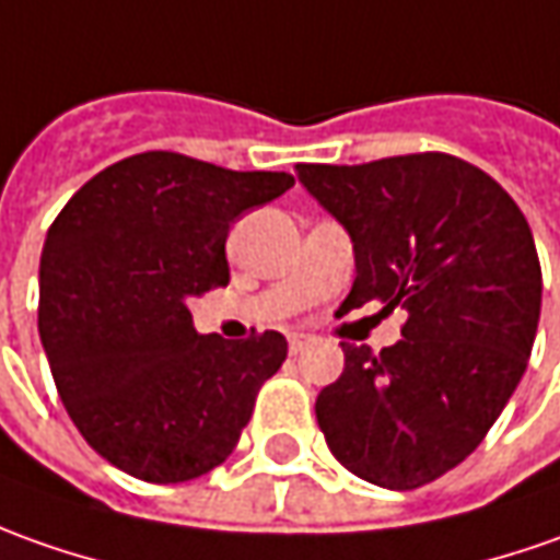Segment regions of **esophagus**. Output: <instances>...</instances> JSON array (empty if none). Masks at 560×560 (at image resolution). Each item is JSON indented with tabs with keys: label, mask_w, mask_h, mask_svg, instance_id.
Instances as JSON below:
<instances>
[{
	"label": "esophagus",
	"mask_w": 560,
	"mask_h": 560,
	"mask_svg": "<svg viewBox=\"0 0 560 560\" xmlns=\"http://www.w3.org/2000/svg\"><path fill=\"white\" fill-rule=\"evenodd\" d=\"M311 345H314V336H311V332H292V336H289V354H302Z\"/></svg>",
	"instance_id": "34e87169"
}]
</instances>
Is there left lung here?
<instances>
[{
  "label": "left lung",
  "instance_id": "left-lung-1",
  "mask_svg": "<svg viewBox=\"0 0 560 560\" xmlns=\"http://www.w3.org/2000/svg\"><path fill=\"white\" fill-rule=\"evenodd\" d=\"M295 175L354 243L341 311H407L404 339L378 354L341 341L345 373L314 407L320 431L351 475L416 490L478 450L527 370L542 305L530 224L450 153L299 163Z\"/></svg>",
  "mask_w": 560,
  "mask_h": 560
}]
</instances>
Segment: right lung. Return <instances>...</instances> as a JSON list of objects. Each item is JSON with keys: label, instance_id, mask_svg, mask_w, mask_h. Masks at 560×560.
Instances as JSON below:
<instances>
[{"label": "right lung", "instance_id": "add662e5", "mask_svg": "<svg viewBox=\"0 0 560 560\" xmlns=\"http://www.w3.org/2000/svg\"><path fill=\"white\" fill-rule=\"evenodd\" d=\"M295 184L168 150L85 182L48 228L39 339L79 434L150 483L194 481L234 453L287 339L200 336L187 299L228 287V231Z\"/></svg>", "mask_w": 560, "mask_h": 560}]
</instances>
